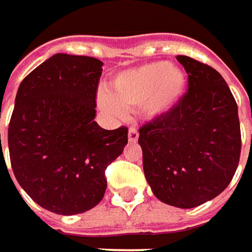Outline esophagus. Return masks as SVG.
Masks as SVG:
<instances>
[{
  "mask_svg": "<svg viewBox=\"0 0 252 252\" xmlns=\"http://www.w3.org/2000/svg\"><path fill=\"white\" fill-rule=\"evenodd\" d=\"M128 140H129L131 143H135V141L138 140V131H137V128L129 126V129H128Z\"/></svg>",
  "mask_w": 252,
  "mask_h": 252,
  "instance_id": "obj_1",
  "label": "esophagus"
}]
</instances>
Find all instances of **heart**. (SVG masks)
Wrapping results in <instances>:
<instances>
[{"label": "heart", "mask_w": 252, "mask_h": 252, "mask_svg": "<svg viewBox=\"0 0 252 252\" xmlns=\"http://www.w3.org/2000/svg\"><path fill=\"white\" fill-rule=\"evenodd\" d=\"M187 78L181 68L153 61L118 73L111 78L109 94H99V105L112 115L140 108L146 118L171 111L184 94Z\"/></svg>", "instance_id": "b5f03b06"}]
</instances>
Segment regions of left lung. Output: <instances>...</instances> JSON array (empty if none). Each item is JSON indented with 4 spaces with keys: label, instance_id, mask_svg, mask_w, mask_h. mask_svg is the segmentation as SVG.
Wrapping results in <instances>:
<instances>
[{
    "label": "left lung",
    "instance_id": "1",
    "mask_svg": "<svg viewBox=\"0 0 252 252\" xmlns=\"http://www.w3.org/2000/svg\"><path fill=\"white\" fill-rule=\"evenodd\" d=\"M188 92L166 114L140 126L143 169L153 194L179 209L218 197L232 181L241 156L238 105L213 67L178 55Z\"/></svg>",
    "mask_w": 252,
    "mask_h": 252
}]
</instances>
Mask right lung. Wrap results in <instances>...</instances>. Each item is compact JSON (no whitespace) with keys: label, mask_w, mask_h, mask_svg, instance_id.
<instances>
[{"label":"right lung","mask_w":252,"mask_h":252,"mask_svg":"<svg viewBox=\"0 0 252 252\" xmlns=\"http://www.w3.org/2000/svg\"><path fill=\"white\" fill-rule=\"evenodd\" d=\"M102 65L92 57L55 54L25 77L16 96L8 126L13 172L33 201L57 215L100 203L105 171L128 143L126 126L103 129L94 121ZM0 160L5 163L2 152Z\"/></svg>","instance_id":"right-lung-1"}]
</instances>
